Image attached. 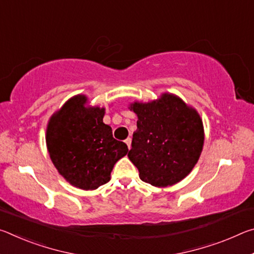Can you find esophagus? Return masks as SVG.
<instances>
[{"label":"esophagus","instance_id":"obj_1","mask_svg":"<svg viewBox=\"0 0 254 254\" xmlns=\"http://www.w3.org/2000/svg\"><path fill=\"white\" fill-rule=\"evenodd\" d=\"M126 143H127V148H128V149H131V143H132L131 137H127V139L126 140Z\"/></svg>","mask_w":254,"mask_h":254}]
</instances>
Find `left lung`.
Segmentation results:
<instances>
[{
    "label": "left lung",
    "instance_id": "left-lung-1",
    "mask_svg": "<svg viewBox=\"0 0 254 254\" xmlns=\"http://www.w3.org/2000/svg\"><path fill=\"white\" fill-rule=\"evenodd\" d=\"M137 117L127 157L140 179L154 187L173 186L187 177L204 145V126L194 107L179 96L163 93L147 103L133 102Z\"/></svg>",
    "mask_w": 254,
    "mask_h": 254
}]
</instances>
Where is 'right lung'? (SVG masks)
<instances>
[{
	"label": "right lung",
	"mask_w": 254,
	"mask_h": 254,
	"mask_svg": "<svg viewBox=\"0 0 254 254\" xmlns=\"http://www.w3.org/2000/svg\"><path fill=\"white\" fill-rule=\"evenodd\" d=\"M105 107L92 106L83 94L70 97L51 115L46 131L49 156L68 183L84 190L110 182L113 167L127 153L103 122Z\"/></svg>",
	"instance_id": "right-lung-1"
}]
</instances>
